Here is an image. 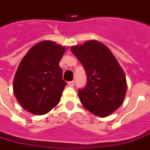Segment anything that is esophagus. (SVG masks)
I'll use <instances>...</instances> for the list:
<instances>
[{"instance_id": "1", "label": "esophagus", "mask_w": 150, "mask_h": 150, "mask_svg": "<svg viewBox=\"0 0 150 150\" xmlns=\"http://www.w3.org/2000/svg\"><path fill=\"white\" fill-rule=\"evenodd\" d=\"M68 84H69V86H73L75 83H74V81H69V82H68Z\"/></svg>"}]
</instances>
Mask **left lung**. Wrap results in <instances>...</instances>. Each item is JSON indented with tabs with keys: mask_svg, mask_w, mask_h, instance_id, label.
Segmentation results:
<instances>
[{
	"mask_svg": "<svg viewBox=\"0 0 150 150\" xmlns=\"http://www.w3.org/2000/svg\"><path fill=\"white\" fill-rule=\"evenodd\" d=\"M72 53L84 67L87 82L78 90L82 105L98 117H107L124 100L125 73L110 50L97 41L71 47Z\"/></svg>",
	"mask_w": 150,
	"mask_h": 150,
	"instance_id": "obj_1",
	"label": "left lung"
}]
</instances>
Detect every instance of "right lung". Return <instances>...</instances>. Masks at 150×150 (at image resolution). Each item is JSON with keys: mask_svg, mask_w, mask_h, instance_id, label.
I'll return each instance as SVG.
<instances>
[{"mask_svg": "<svg viewBox=\"0 0 150 150\" xmlns=\"http://www.w3.org/2000/svg\"><path fill=\"white\" fill-rule=\"evenodd\" d=\"M65 47L42 41L28 51L14 78V96L22 107L33 114L50 112L60 100L67 83L59 63Z\"/></svg>", "mask_w": 150, "mask_h": 150, "instance_id": "1", "label": "right lung"}]
</instances>
